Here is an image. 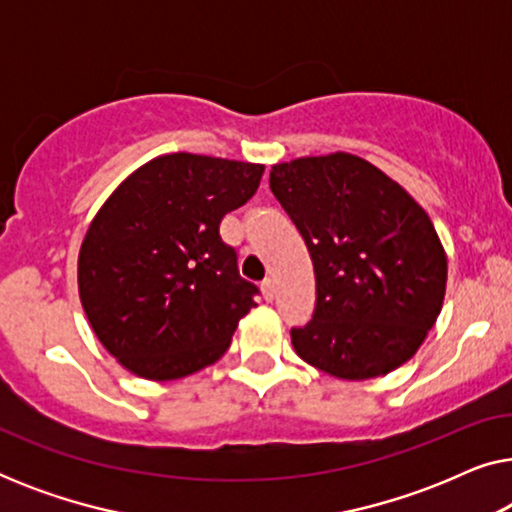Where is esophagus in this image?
Here are the masks:
<instances>
[{
	"label": "esophagus",
	"mask_w": 512,
	"mask_h": 512,
	"mask_svg": "<svg viewBox=\"0 0 512 512\" xmlns=\"http://www.w3.org/2000/svg\"><path fill=\"white\" fill-rule=\"evenodd\" d=\"M261 293H263V298L268 300V303H272V300H275V293H277L275 282H272V279H265V282L261 284Z\"/></svg>",
	"instance_id": "esophagus-1"
}]
</instances>
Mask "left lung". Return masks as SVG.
<instances>
[{
	"mask_svg": "<svg viewBox=\"0 0 512 512\" xmlns=\"http://www.w3.org/2000/svg\"><path fill=\"white\" fill-rule=\"evenodd\" d=\"M270 191L303 235L317 279L312 321L291 328L300 359L370 380L412 359L445 298L447 256L429 214L352 153L272 165Z\"/></svg>",
	"mask_w": 512,
	"mask_h": 512,
	"instance_id": "obj_1",
	"label": "left lung"
}]
</instances>
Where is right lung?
Returning a JSON list of instances; mask_svg holds the SVG:
<instances>
[{
  "instance_id": "1",
  "label": "right lung",
  "mask_w": 512,
  "mask_h": 512,
  "mask_svg": "<svg viewBox=\"0 0 512 512\" xmlns=\"http://www.w3.org/2000/svg\"><path fill=\"white\" fill-rule=\"evenodd\" d=\"M263 165L167 153L139 167L90 221L79 296L97 340L144 380L219 361L258 289L237 272L221 219L256 193Z\"/></svg>"
}]
</instances>
